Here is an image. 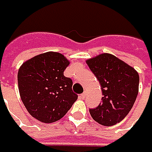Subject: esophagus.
I'll return each mask as SVG.
<instances>
[{
  "label": "esophagus",
  "instance_id": "34e87169",
  "mask_svg": "<svg viewBox=\"0 0 152 152\" xmlns=\"http://www.w3.org/2000/svg\"><path fill=\"white\" fill-rule=\"evenodd\" d=\"M86 91H84V92L80 95V96H81V98H84V97L86 96Z\"/></svg>",
  "mask_w": 152,
  "mask_h": 152
}]
</instances>
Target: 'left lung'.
<instances>
[{"mask_svg":"<svg viewBox=\"0 0 152 152\" xmlns=\"http://www.w3.org/2000/svg\"><path fill=\"white\" fill-rule=\"evenodd\" d=\"M102 89V102L91 109L93 120L102 126L121 121L133 108L139 93L140 76L133 66L116 56L103 53L86 61Z\"/></svg>","mask_w":152,"mask_h":152,"instance_id":"8db88e82","label":"left lung"}]
</instances>
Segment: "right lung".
Returning <instances> with one entry per match:
<instances>
[{
    "instance_id": "1",
    "label": "right lung",
    "mask_w": 152,
    "mask_h": 152,
    "mask_svg": "<svg viewBox=\"0 0 152 152\" xmlns=\"http://www.w3.org/2000/svg\"><path fill=\"white\" fill-rule=\"evenodd\" d=\"M69 64L62 54L50 51L27 60L19 67L21 100L29 114L41 122L59 121L78 99L72 80L64 76Z\"/></svg>"
}]
</instances>
